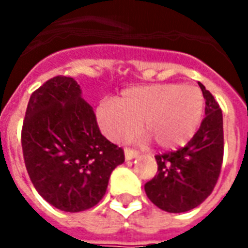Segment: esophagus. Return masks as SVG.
Masks as SVG:
<instances>
[{
    "instance_id": "esophagus-1",
    "label": "esophagus",
    "mask_w": 248,
    "mask_h": 248,
    "mask_svg": "<svg viewBox=\"0 0 248 248\" xmlns=\"http://www.w3.org/2000/svg\"><path fill=\"white\" fill-rule=\"evenodd\" d=\"M140 155V153L133 149H124V158L126 159H134L137 156Z\"/></svg>"
}]
</instances>
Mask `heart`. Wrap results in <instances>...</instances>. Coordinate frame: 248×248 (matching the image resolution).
<instances>
[{
    "label": "heart",
    "instance_id": "obj_1",
    "mask_svg": "<svg viewBox=\"0 0 248 248\" xmlns=\"http://www.w3.org/2000/svg\"><path fill=\"white\" fill-rule=\"evenodd\" d=\"M203 106L197 86L158 83L126 89L115 101L103 99L95 108V118L101 131L114 142L133 134L140 121L161 149H175L197 133Z\"/></svg>",
    "mask_w": 248,
    "mask_h": 248
}]
</instances>
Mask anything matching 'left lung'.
<instances>
[{
  "mask_svg": "<svg viewBox=\"0 0 248 248\" xmlns=\"http://www.w3.org/2000/svg\"><path fill=\"white\" fill-rule=\"evenodd\" d=\"M206 99L201 127L177 151L155 155L158 171L145 185L147 198L167 213L192 210L213 192L223 162V115L213 94L202 83Z\"/></svg>",
  "mask_w": 248,
  "mask_h": 248,
  "instance_id": "obj_1",
  "label": "left lung"
}]
</instances>
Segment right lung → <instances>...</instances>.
<instances>
[{"label": "right lung", "instance_id": "right-lung-1", "mask_svg": "<svg viewBox=\"0 0 248 248\" xmlns=\"http://www.w3.org/2000/svg\"><path fill=\"white\" fill-rule=\"evenodd\" d=\"M21 143L35 190L66 213L98 204L113 170L124 162V149L101 134L79 85L65 76L46 81L31 94Z\"/></svg>", "mask_w": 248, "mask_h": 248}]
</instances>
